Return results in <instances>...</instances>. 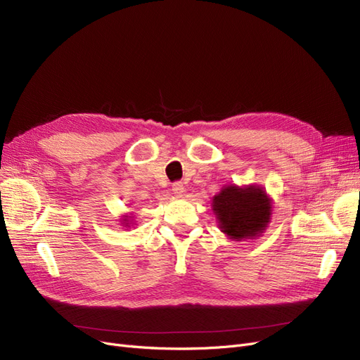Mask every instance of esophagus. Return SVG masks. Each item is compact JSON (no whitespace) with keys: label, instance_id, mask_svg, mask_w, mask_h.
<instances>
[{"label":"esophagus","instance_id":"obj_1","mask_svg":"<svg viewBox=\"0 0 360 360\" xmlns=\"http://www.w3.org/2000/svg\"><path fill=\"white\" fill-rule=\"evenodd\" d=\"M172 193L176 195L177 198H179V197H181V195L184 193V186H183V184H181L180 181H177V183H174V184H172Z\"/></svg>","mask_w":360,"mask_h":360}]
</instances>
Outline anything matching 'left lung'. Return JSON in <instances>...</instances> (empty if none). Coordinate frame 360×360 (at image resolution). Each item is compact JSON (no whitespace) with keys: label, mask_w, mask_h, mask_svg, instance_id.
I'll return each mask as SVG.
<instances>
[{"label":"left lung","mask_w":360,"mask_h":360,"mask_svg":"<svg viewBox=\"0 0 360 360\" xmlns=\"http://www.w3.org/2000/svg\"><path fill=\"white\" fill-rule=\"evenodd\" d=\"M212 205L221 231L237 242L259 236L270 222L271 200L259 186L230 184L214 195Z\"/></svg>","instance_id":"obj_1"}]
</instances>
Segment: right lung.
<instances>
[{"instance_id":"1","label":"right lung","mask_w":360,"mask_h":360,"mask_svg":"<svg viewBox=\"0 0 360 360\" xmlns=\"http://www.w3.org/2000/svg\"><path fill=\"white\" fill-rule=\"evenodd\" d=\"M123 221H124V224H126V222H129V221H127V217H124V219H123ZM126 225H127V224H126Z\"/></svg>"}]
</instances>
